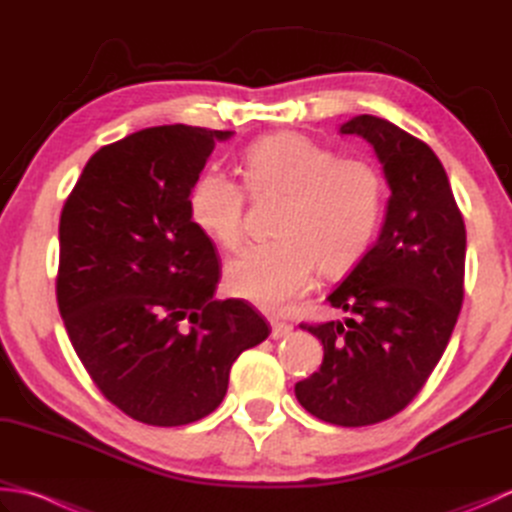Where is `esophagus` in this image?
<instances>
[{
	"label": "esophagus",
	"instance_id": "esophagus-1",
	"mask_svg": "<svg viewBox=\"0 0 512 512\" xmlns=\"http://www.w3.org/2000/svg\"><path fill=\"white\" fill-rule=\"evenodd\" d=\"M290 334H292V325L273 321V332H270V336H273L275 341H279V339H286V336H290Z\"/></svg>",
	"mask_w": 512,
	"mask_h": 512
}]
</instances>
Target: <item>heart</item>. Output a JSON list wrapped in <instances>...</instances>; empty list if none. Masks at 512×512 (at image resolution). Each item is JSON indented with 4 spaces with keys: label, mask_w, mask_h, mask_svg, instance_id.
<instances>
[{
    "label": "heart",
    "mask_w": 512,
    "mask_h": 512,
    "mask_svg": "<svg viewBox=\"0 0 512 512\" xmlns=\"http://www.w3.org/2000/svg\"><path fill=\"white\" fill-rule=\"evenodd\" d=\"M250 193L284 195L273 242L248 246L226 268L231 295L266 312L286 310L323 275L352 268L372 244L385 204L383 173L365 158H339L297 132L250 143L242 156ZM242 184L206 169L189 191V217L215 244L237 248L244 237Z\"/></svg>",
    "instance_id": "1"
}]
</instances>
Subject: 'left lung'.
Wrapping results in <instances>:
<instances>
[{
    "instance_id": "obj_1",
    "label": "left lung",
    "mask_w": 512,
    "mask_h": 512,
    "mask_svg": "<svg viewBox=\"0 0 512 512\" xmlns=\"http://www.w3.org/2000/svg\"><path fill=\"white\" fill-rule=\"evenodd\" d=\"M339 134L374 147L389 200L374 246L328 295L347 317L301 325L323 343V363L295 396L323 422L365 427L405 409L447 350L464 297L466 231L429 145L372 114Z\"/></svg>"
}]
</instances>
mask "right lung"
I'll return each mask as SVG.
<instances>
[{
    "label": "right lung",
    "instance_id": "add662e5",
    "mask_svg": "<svg viewBox=\"0 0 512 512\" xmlns=\"http://www.w3.org/2000/svg\"><path fill=\"white\" fill-rule=\"evenodd\" d=\"M233 134L140 129L96 151L61 211L57 301L74 352L112 405L154 427L209 416L235 358L270 334L248 303L213 299L220 264L189 217L193 180Z\"/></svg>",
    "mask_w": 512,
    "mask_h": 512
}]
</instances>
